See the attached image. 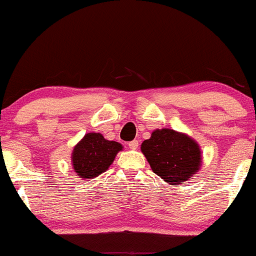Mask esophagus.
Listing matches in <instances>:
<instances>
[{
    "label": "esophagus",
    "instance_id": "esophagus-1",
    "mask_svg": "<svg viewBox=\"0 0 256 256\" xmlns=\"http://www.w3.org/2000/svg\"><path fill=\"white\" fill-rule=\"evenodd\" d=\"M128 146L130 149H132V150H134V149H137V146H138V140H131V142L128 143Z\"/></svg>",
    "mask_w": 256,
    "mask_h": 256
}]
</instances>
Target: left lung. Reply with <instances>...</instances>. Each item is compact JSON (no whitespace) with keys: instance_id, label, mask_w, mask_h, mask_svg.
Listing matches in <instances>:
<instances>
[{"instance_id":"1","label":"left lung","mask_w":256,"mask_h":256,"mask_svg":"<svg viewBox=\"0 0 256 256\" xmlns=\"http://www.w3.org/2000/svg\"><path fill=\"white\" fill-rule=\"evenodd\" d=\"M140 149L152 172L168 184H183L189 180L201 165L198 143L171 128L155 130L152 137L142 143Z\"/></svg>"}]
</instances>
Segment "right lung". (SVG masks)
Listing matches in <instances>:
<instances>
[{
    "label": "right lung",
    "instance_id": "1",
    "mask_svg": "<svg viewBox=\"0 0 256 256\" xmlns=\"http://www.w3.org/2000/svg\"><path fill=\"white\" fill-rule=\"evenodd\" d=\"M122 149L120 143L104 140L101 134H86L73 149V168L84 179L95 177L108 170Z\"/></svg>",
    "mask_w": 256,
    "mask_h": 256
}]
</instances>
